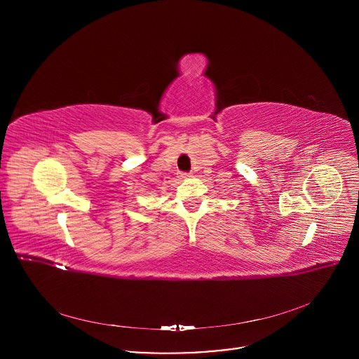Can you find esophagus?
<instances>
[{
    "label": "esophagus",
    "instance_id": "34e87169",
    "mask_svg": "<svg viewBox=\"0 0 359 359\" xmlns=\"http://www.w3.org/2000/svg\"><path fill=\"white\" fill-rule=\"evenodd\" d=\"M182 179H189L190 177V173H179Z\"/></svg>",
    "mask_w": 359,
    "mask_h": 359
}]
</instances>
